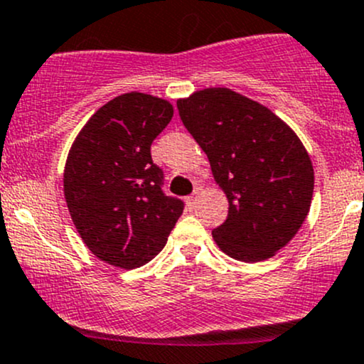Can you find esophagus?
Listing matches in <instances>:
<instances>
[{
    "label": "esophagus",
    "mask_w": 364,
    "mask_h": 364,
    "mask_svg": "<svg viewBox=\"0 0 364 364\" xmlns=\"http://www.w3.org/2000/svg\"><path fill=\"white\" fill-rule=\"evenodd\" d=\"M199 193H200L199 190H196V192H193L192 196H190V197H186V204H188L190 208H193V205L197 204V200H199Z\"/></svg>",
    "instance_id": "esophagus-1"
}]
</instances>
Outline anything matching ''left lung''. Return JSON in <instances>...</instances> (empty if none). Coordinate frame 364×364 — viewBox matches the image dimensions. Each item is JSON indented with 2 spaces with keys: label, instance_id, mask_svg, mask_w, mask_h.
Listing matches in <instances>:
<instances>
[{
  "label": "left lung",
  "instance_id": "obj_1",
  "mask_svg": "<svg viewBox=\"0 0 364 364\" xmlns=\"http://www.w3.org/2000/svg\"><path fill=\"white\" fill-rule=\"evenodd\" d=\"M179 117L229 199L213 229L232 259L259 262L284 248L310 211L314 167L297 135L264 105L227 87L178 102Z\"/></svg>",
  "mask_w": 364,
  "mask_h": 364
}]
</instances>
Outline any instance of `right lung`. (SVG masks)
<instances>
[{"instance_id": "1", "label": "right lung", "mask_w": 364, "mask_h": 364, "mask_svg": "<svg viewBox=\"0 0 364 364\" xmlns=\"http://www.w3.org/2000/svg\"><path fill=\"white\" fill-rule=\"evenodd\" d=\"M172 114L161 98L119 95L90 117L68 153L65 199L77 232L121 269L155 259L185 209L164 192V171L151 159Z\"/></svg>"}]
</instances>
